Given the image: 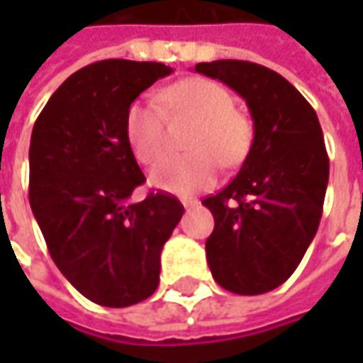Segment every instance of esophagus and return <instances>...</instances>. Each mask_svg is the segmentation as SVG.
Masks as SVG:
<instances>
[{
  "label": "esophagus",
  "instance_id": "esophagus-1",
  "mask_svg": "<svg viewBox=\"0 0 363 363\" xmlns=\"http://www.w3.org/2000/svg\"><path fill=\"white\" fill-rule=\"evenodd\" d=\"M196 206H198L196 200H184V208H186V210H189V208H196Z\"/></svg>",
  "mask_w": 363,
  "mask_h": 363
}]
</instances>
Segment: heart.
<instances>
[{
	"label": "heart",
	"instance_id": "heart-1",
	"mask_svg": "<svg viewBox=\"0 0 363 363\" xmlns=\"http://www.w3.org/2000/svg\"><path fill=\"white\" fill-rule=\"evenodd\" d=\"M157 103L137 99L125 113V139L135 160L153 163L165 147V117L188 119L186 155L165 157L151 172V184L172 194H194L216 179L218 161L238 167L250 153L255 127L234 106L232 92L208 78H186L160 92Z\"/></svg>",
	"mask_w": 363,
	"mask_h": 363
}]
</instances>
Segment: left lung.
<instances>
[{
	"label": "left lung",
	"instance_id": "left-lung-1",
	"mask_svg": "<svg viewBox=\"0 0 363 363\" xmlns=\"http://www.w3.org/2000/svg\"><path fill=\"white\" fill-rule=\"evenodd\" d=\"M196 72L238 92L255 121L238 175L202 202L214 216L208 264L222 289L262 295L295 272L319 228L329 179L323 131L305 96L267 66L216 60Z\"/></svg>",
	"mask_w": 363,
	"mask_h": 363
}]
</instances>
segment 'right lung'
<instances>
[{
    "mask_svg": "<svg viewBox=\"0 0 363 363\" xmlns=\"http://www.w3.org/2000/svg\"><path fill=\"white\" fill-rule=\"evenodd\" d=\"M167 74L161 62L89 64L50 96L32 131L35 222L70 285L103 307H129L155 293L161 248L184 214L167 191L129 202L145 175L125 139V113Z\"/></svg>",
    "mask_w": 363,
    "mask_h": 363,
    "instance_id": "add662e5",
    "label": "right lung"
}]
</instances>
